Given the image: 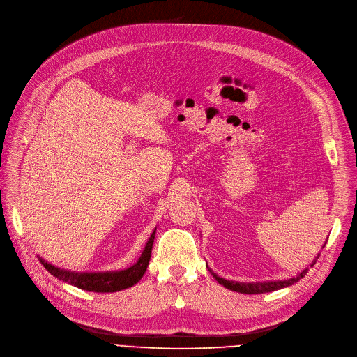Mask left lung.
Here are the masks:
<instances>
[{"mask_svg":"<svg viewBox=\"0 0 357 357\" xmlns=\"http://www.w3.org/2000/svg\"><path fill=\"white\" fill-rule=\"evenodd\" d=\"M325 246V245H323ZM319 259V255L317 257ZM316 259L312 262L310 266H313L316 264ZM208 271L212 273V276L220 283L223 284L226 289L234 290V291H239V294H246V295H257V294H268V291H273V290H279L282 287H287L290 284H294L296 282H299L306 273L307 269H305L302 273H299L296 278H291V279H286V280H276V282H259V283H242V282H234V280H226L223 278H219L216 273H213L209 268Z\"/></svg>","mask_w":357,"mask_h":357,"instance_id":"8db88e82","label":"left lung"}]
</instances>
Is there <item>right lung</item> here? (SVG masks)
Here are the masks:
<instances>
[{"instance_id":"1","label":"right lung","mask_w":357,"mask_h":357,"mask_svg":"<svg viewBox=\"0 0 357 357\" xmlns=\"http://www.w3.org/2000/svg\"><path fill=\"white\" fill-rule=\"evenodd\" d=\"M153 239H155V231L152 232L141 257L138 259V262L134 266L128 268L125 271H119V272L75 273V272L58 269V268L50 265L48 262H45L44 259H40V261L52 276H55L56 279H59L62 282H67V283L77 286L82 290L96 291V294H108V291H118V290H122L126 287H131L141 280V278L144 276V273L148 268V264H149Z\"/></svg>"}]
</instances>
